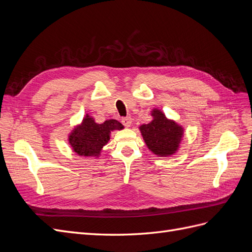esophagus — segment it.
<instances>
[{"instance_id":"obj_1","label":"esophagus","mask_w":252,"mask_h":252,"mask_svg":"<svg viewBox=\"0 0 252 252\" xmlns=\"http://www.w3.org/2000/svg\"><path fill=\"white\" fill-rule=\"evenodd\" d=\"M122 124H123L125 127H130L132 124V119L130 117H126L122 119Z\"/></svg>"}]
</instances>
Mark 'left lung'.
I'll return each mask as SVG.
<instances>
[{
  "mask_svg": "<svg viewBox=\"0 0 252 252\" xmlns=\"http://www.w3.org/2000/svg\"><path fill=\"white\" fill-rule=\"evenodd\" d=\"M151 117L154 119L150 123L140 126L145 144L152 154L158 157L174 155L180 148L184 129L177 122L167 119L159 109H152Z\"/></svg>",
  "mask_w": 252,
  "mask_h": 252,
  "instance_id": "obj_1",
  "label": "left lung"
}]
</instances>
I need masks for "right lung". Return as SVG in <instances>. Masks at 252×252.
I'll list each match as a JSON object with an SVG mask.
<instances>
[{
  "mask_svg": "<svg viewBox=\"0 0 252 252\" xmlns=\"http://www.w3.org/2000/svg\"><path fill=\"white\" fill-rule=\"evenodd\" d=\"M122 129L124 126L117 120H107L97 124L94 118L86 114L81 124L75 126L68 135V143L78 156L98 158L103 147L110 140L111 131Z\"/></svg>",
  "mask_w": 252,
  "mask_h": 252,
  "instance_id": "add662e5",
  "label": "right lung"
}]
</instances>
